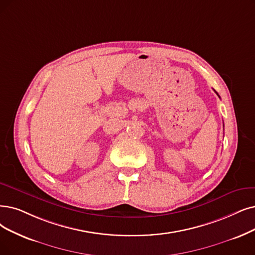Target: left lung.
Returning a JSON list of instances; mask_svg holds the SVG:
<instances>
[{
	"mask_svg": "<svg viewBox=\"0 0 255 255\" xmlns=\"http://www.w3.org/2000/svg\"><path fill=\"white\" fill-rule=\"evenodd\" d=\"M216 93H217V92H216ZM217 94H218V93H217ZM218 96H219V94H218Z\"/></svg>",
	"mask_w": 255,
	"mask_h": 255,
	"instance_id": "obj_1",
	"label": "left lung"
}]
</instances>
